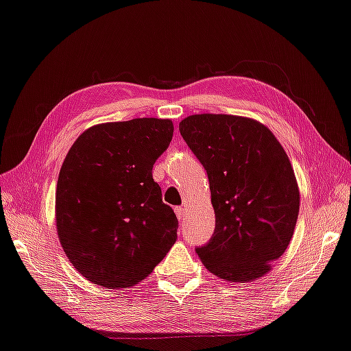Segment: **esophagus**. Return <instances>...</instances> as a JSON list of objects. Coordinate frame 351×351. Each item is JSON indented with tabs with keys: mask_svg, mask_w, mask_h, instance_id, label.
Listing matches in <instances>:
<instances>
[{
	"mask_svg": "<svg viewBox=\"0 0 351 351\" xmlns=\"http://www.w3.org/2000/svg\"><path fill=\"white\" fill-rule=\"evenodd\" d=\"M174 210H176V215H177V218H178V221H182L183 218H184V214H186V213H184V208L177 206Z\"/></svg>",
	"mask_w": 351,
	"mask_h": 351,
	"instance_id": "obj_1",
	"label": "esophagus"
}]
</instances>
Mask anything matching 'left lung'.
Here are the masks:
<instances>
[{
  "instance_id": "left-lung-1",
  "label": "left lung",
  "mask_w": 351,
  "mask_h": 351,
  "mask_svg": "<svg viewBox=\"0 0 351 351\" xmlns=\"http://www.w3.org/2000/svg\"><path fill=\"white\" fill-rule=\"evenodd\" d=\"M209 178L215 232L197 247L210 274L232 282L261 278L286 252L300 188L286 151L266 125L234 114H193L178 123Z\"/></svg>"
}]
</instances>
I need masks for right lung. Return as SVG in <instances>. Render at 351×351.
<instances>
[{"mask_svg":"<svg viewBox=\"0 0 351 351\" xmlns=\"http://www.w3.org/2000/svg\"><path fill=\"white\" fill-rule=\"evenodd\" d=\"M171 119L90 127L64 158L56 184V232L69 261L97 286L147 278L177 240L153 165L173 138Z\"/></svg>","mask_w":351,"mask_h":351,"instance_id":"obj_1","label":"right lung"}]
</instances>
